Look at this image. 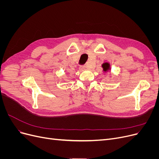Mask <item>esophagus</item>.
Here are the masks:
<instances>
[{"instance_id":"esophagus-1","label":"esophagus","mask_w":159,"mask_h":159,"mask_svg":"<svg viewBox=\"0 0 159 159\" xmlns=\"http://www.w3.org/2000/svg\"><path fill=\"white\" fill-rule=\"evenodd\" d=\"M85 68H86V66H85V65H84V66H80V70H81V71H83V70H85Z\"/></svg>"}]
</instances>
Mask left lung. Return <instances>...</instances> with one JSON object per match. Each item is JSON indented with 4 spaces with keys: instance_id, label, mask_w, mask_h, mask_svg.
I'll return each instance as SVG.
<instances>
[{
    "instance_id": "obj_1",
    "label": "left lung",
    "mask_w": 159,
    "mask_h": 159,
    "mask_svg": "<svg viewBox=\"0 0 159 159\" xmlns=\"http://www.w3.org/2000/svg\"><path fill=\"white\" fill-rule=\"evenodd\" d=\"M102 67H103V71L105 72H106L109 70H110V65L109 63H104L102 64Z\"/></svg>"
}]
</instances>
